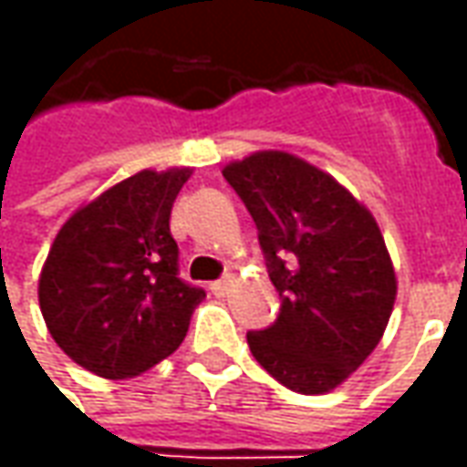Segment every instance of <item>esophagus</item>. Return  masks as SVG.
I'll return each instance as SVG.
<instances>
[{
    "label": "esophagus",
    "mask_w": 467,
    "mask_h": 467,
    "mask_svg": "<svg viewBox=\"0 0 467 467\" xmlns=\"http://www.w3.org/2000/svg\"><path fill=\"white\" fill-rule=\"evenodd\" d=\"M210 290H213V295H217V297H223V295H227V290H230V277H223V280H214V283L210 285Z\"/></svg>",
    "instance_id": "esophagus-1"
}]
</instances>
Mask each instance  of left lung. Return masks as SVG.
<instances>
[{"instance_id":"8db88e82","label":"left lung","mask_w":467,"mask_h":467,"mask_svg":"<svg viewBox=\"0 0 467 467\" xmlns=\"http://www.w3.org/2000/svg\"><path fill=\"white\" fill-rule=\"evenodd\" d=\"M223 174L253 214L283 300L270 327L247 333L250 352L290 390H333L390 320L398 285L380 227L343 184L293 154H250Z\"/></svg>"}]
</instances>
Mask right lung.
Instances as JSON below:
<instances>
[{
	"label": "right lung",
	"mask_w": 467,
	"mask_h": 467,
	"mask_svg": "<svg viewBox=\"0 0 467 467\" xmlns=\"http://www.w3.org/2000/svg\"><path fill=\"white\" fill-rule=\"evenodd\" d=\"M190 170H144L77 210L39 277V307L55 343L89 372L132 378L172 355L202 287L180 277L170 233Z\"/></svg>",
	"instance_id": "right-lung-1"
}]
</instances>
